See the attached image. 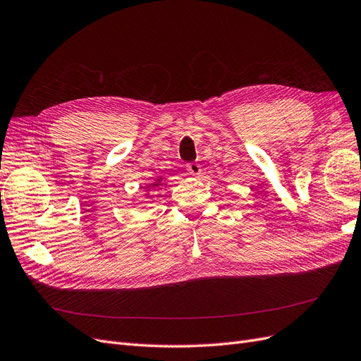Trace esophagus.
<instances>
[{"instance_id": "1", "label": "esophagus", "mask_w": 361, "mask_h": 361, "mask_svg": "<svg viewBox=\"0 0 361 361\" xmlns=\"http://www.w3.org/2000/svg\"><path fill=\"white\" fill-rule=\"evenodd\" d=\"M185 169H188V172L190 173L192 177H197L201 173V165L195 164V161H193V164H189L188 166H185Z\"/></svg>"}]
</instances>
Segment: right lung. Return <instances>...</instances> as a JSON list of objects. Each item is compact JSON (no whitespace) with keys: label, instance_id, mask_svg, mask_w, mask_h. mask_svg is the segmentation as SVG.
<instances>
[{"label":"right lung","instance_id":"add662e5","mask_svg":"<svg viewBox=\"0 0 361 361\" xmlns=\"http://www.w3.org/2000/svg\"><path fill=\"white\" fill-rule=\"evenodd\" d=\"M160 184H161V178H159V180H157L156 183H153V184H148L147 188H148V189H149V188H157V185H160Z\"/></svg>","mask_w":361,"mask_h":361}]
</instances>
